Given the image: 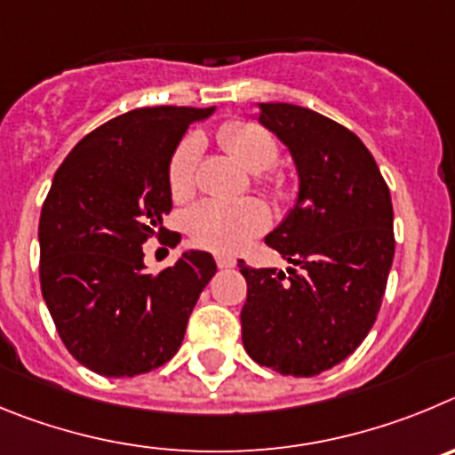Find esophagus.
Here are the masks:
<instances>
[{"mask_svg": "<svg viewBox=\"0 0 455 455\" xmlns=\"http://www.w3.org/2000/svg\"><path fill=\"white\" fill-rule=\"evenodd\" d=\"M215 263H218L220 269H228V267H235V258L227 256V253H218L215 256Z\"/></svg>", "mask_w": 455, "mask_h": 455, "instance_id": "1", "label": "esophagus"}]
</instances>
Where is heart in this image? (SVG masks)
<instances>
[{
  "label": "heart",
  "instance_id": "heart-1",
  "mask_svg": "<svg viewBox=\"0 0 455 455\" xmlns=\"http://www.w3.org/2000/svg\"><path fill=\"white\" fill-rule=\"evenodd\" d=\"M218 142L249 172H256L267 183L274 197H283L288 192V179L281 174H267L278 158V142L263 124L251 120H228L218 129ZM199 161L202 140L190 133L172 151L167 165V186L177 202L192 197V192L197 190ZM183 222L197 247L218 253H235L267 228L269 211L258 199H204L186 212Z\"/></svg>",
  "mask_w": 455,
  "mask_h": 455
}]
</instances>
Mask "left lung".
Here are the masks:
<instances>
[{
    "label": "left lung",
    "instance_id": "obj_1",
    "mask_svg": "<svg viewBox=\"0 0 455 455\" xmlns=\"http://www.w3.org/2000/svg\"><path fill=\"white\" fill-rule=\"evenodd\" d=\"M258 122L290 149L299 197L265 243L292 263L247 278L243 345L258 365L317 376L374 326L395 258L390 188L354 131L294 104H260Z\"/></svg>",
    "mask_w": 455,
    "mask_h": 455
}]
</instances>
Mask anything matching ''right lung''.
<instances>
[{
  "instance_id": "add662e5",
  "label": "right lung",
  "mask_w": 455,
  "mask_h": 455,
  "mask_svg": "<svg viewBox=\"0 0 455 455\" xmlns=\"http://www.w3.org/2000/svg\"><path fill=\"white\" fill-rule=\"evenodd\" d=\"M215 108L154 106L90 131L56 170L38 224L40 288L63 345L101 376L147 374L177 354L218 265L188 251L145 272L142 244L167 235V165ZM170 235L165 244L181 240Z\"/></svg>"
}]
</instances>
